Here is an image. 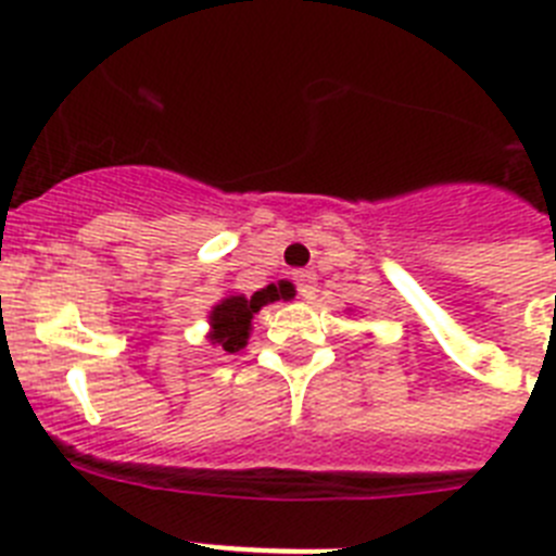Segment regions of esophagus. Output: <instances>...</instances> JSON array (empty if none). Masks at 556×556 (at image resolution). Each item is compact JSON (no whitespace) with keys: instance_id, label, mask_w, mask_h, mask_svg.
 Returning a JSON list of instances; mask_svg holds the SVG:
<instances>
[{"instance_id":"34e87169","label":"esophagus","mask_w":556,"mask_h":556,"mask_svg":"<svg viewBox=\"0 0 556 556\" xmlns=\"http://www.w3.org/2000/svg\"><path fill=\"white\" fill-rule=\"evenodd\" d=\"M294 283H298V289H301L303 298H306V301H312L314 292H317V275H314L312 269H298V273H294Z\"/></svg>"}]
</instances>
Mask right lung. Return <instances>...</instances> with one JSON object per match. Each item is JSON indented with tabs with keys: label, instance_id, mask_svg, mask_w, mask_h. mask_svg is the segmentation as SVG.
<instances>
[{
	"label": "right lung",
	"instance_id": "1",
	"mask_svg": "<svg viewBox=\"0 0 556 556\" xmlns=\"http://www.w3.org/2000/svg\"><path fill=\"white\" fill-rule=\"evenodd\" d=\"M287 301V289L283 283L273 287L269 283L267 289H258L248 298V294L230 292L225 294L217 306H211L208 312V342L219 351L239 353L244 345H248L250 331H253V317L262 312L267 303L275 301Z\"/></svg>",
	"mask_w": 556,
	"mask_h": 556
}]
</instances>
